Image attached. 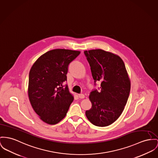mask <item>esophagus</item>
I'll list each match as a JSON object with an SVG mask.
<instances>
[{
    "label": "esophagus",
    "mask_w": 158,
    "mask_h": 158,
    "mask_svg": "<svg viewBox=\"0 0 158 158\" xmlns=\"http://www.w3.org/2000/svg\"><path fill=\"white\" fill-rule=\"evenodd\" d=\"M78 97H79V98H80V99H83L84 98V97H85V96L83 94H79L78 95Z\"/></svg>",
    "instance_id": "esophagus-1"
}]
</instances>
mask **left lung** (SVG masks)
Instances as JSON below:
<instances>
[{
	"label": "left lung",
	"instance_id": "1",
	"mask_svg": "<svg viewBox=\"0 0 158 158\" xmlns=\"http://www.w3.org/2000/svg\"><path fill=\"white\" fill-rule=\"evenodd\" d=\"M84 53L95 84L101 82L100 91L94 90L89 95L92 108L85 115L95 126H108L122 114L129 98L131 81L125 65L118 56L101 49Z\"/></svg>",
	"mask_w": 158,
	"mask_h": 158
}]
</instances>
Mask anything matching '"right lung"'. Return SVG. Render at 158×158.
I'll return each mask as SVG.
<instances>
[{
  "instance_id": "right-lung-1",
  "label": "right lung",
  "mask_w": 158,
  "mask_h": 158,
  "mask_svg": "<svg viewBox=\"0 0 158 158\" xmlns=\"http://www.w3.org/2000/svg\"><path fill=\"white\" fill-rule=\"evenodd\" d=\"M79 51L54 49L44 53L29 73L28 96L32 108L45 123L55 125L66 115L74 97L67 85L68 65Z\"/></svg>"
}]
</instances>
